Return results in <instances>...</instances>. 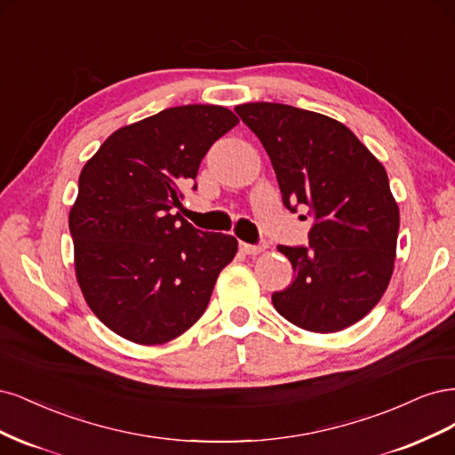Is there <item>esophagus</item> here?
Masks as SVG:
<instances>
[{"mask_svg": "<svg viewBox=\"0 0 455 455\" xmlns=\"http://www.w3.org/2000/svg\"><path fill=\"white\" fill-rule=\"evenodd\" d=\"M240 249L245 255H259L262 251V245H251V243L240 242Z\"/></svg>", "mask_w": 455, "mask_h": 455, "instance_id": "1", "label": "esophagus"}]
</instances>
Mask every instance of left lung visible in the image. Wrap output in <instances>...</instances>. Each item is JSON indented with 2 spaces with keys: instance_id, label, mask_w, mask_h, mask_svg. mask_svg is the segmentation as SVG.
I'll return each mask as SVG.
<instances>
[{
  "instance_id": "1",
  "label": "left lung",
  "mask_w": 455,
  "mask_h": 455,
  "mask_svg": "<svg viewBox=\"0 0 455 455\" xmlns=\"http://www.w3.org/2000/svg\"><path fill=\"white\" fill-rule=\"evenodd\" d=\"M234 111L267 149L285 208L314 219L310 247H277L295 280L274 292V307L312 332L357 323L386 292L397 251L399 206L386 168L331 116L270 101Z\"/></svg>"
}]
</instances>
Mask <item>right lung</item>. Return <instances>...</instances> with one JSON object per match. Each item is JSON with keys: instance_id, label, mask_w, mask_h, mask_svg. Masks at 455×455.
I'll use <instances>...</instances> for the list:
<instances>
[{"instance_id": "right-lung-1", "label": "right lung", "mask_w": 455, "mask_h": 455, "mask_svg": "<svg viewBox=\"0 0 455 455\" xmlns=\"http://www.w3.org/2000/svg\"><path fill=\"white\" fill-rule=\"evenodd\" d=\"M236 124L221 106L170 108L113 132L81 170L69 212L76 275L94 315L123 339H178L236 255L234 236L173 215L202 158Z\"/></svg>"}]
</instances>
